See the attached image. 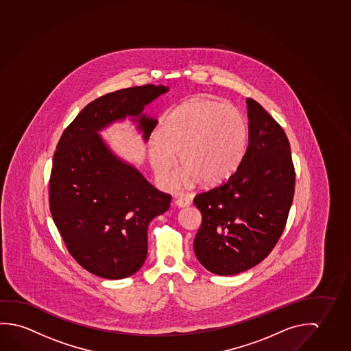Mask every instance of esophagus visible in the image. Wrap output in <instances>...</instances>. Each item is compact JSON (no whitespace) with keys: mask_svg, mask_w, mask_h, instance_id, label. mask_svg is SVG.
<instances>
[{"mask_svg":"<svg viewBox=\"0 0 351 351\" xmlns=\"http://www.w3.org/2000/svg\"><path fill=\"white\" fill-rule=\"evenodd\" d=\"M191 204V200L186 196H178L176 199V205L178 207H188Z\"/></svg>","mask_w":351,"mask_h":351,"instance_id":"obj_1","label":"esophagus"}]
</instances>
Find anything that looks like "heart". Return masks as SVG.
Returning a JSON list of instances; mask_svg holds the SVG:
<instances>
[{
	"label": "heart",
	"instance_id": "heart-1",
	"mask_svg": "<svg viewBox=\"0 0 351 351\" xmlns=\"http://www.w3.org/2000/svg\"><path fill=\"white\" fill-rule=\"evenodd\" d=\"M246 123L235 107L212 101H190L178 107L157 129L150 146L151 166L158 178L173 185L179 167L201 186L229 178L244 154Z\"/></svg>",
	"mask_w": 351,
	"mask_h": 351
}]
</instances>
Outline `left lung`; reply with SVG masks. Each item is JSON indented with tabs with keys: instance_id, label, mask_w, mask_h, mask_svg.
Masks as SVG:
<instances>
[{
	"instance_id": "obj_1",
	"label": "left lung",
	"mask_w": 351,
	"mask_h": 351,
	"mask_svg": "<svg viewBox=\"0 0 351 351\" xmlns=\"http://www.w3.org/2000/svg\"><path fill=\"white\" fill-rule=\"evenodd\" d=\"M249 144L227 183L196 195L202 223L195 255L219 276L244 272L266 258L283 233L294 196L295 171L283 128L246 100Z\"/></svg>"
}]
</instances>
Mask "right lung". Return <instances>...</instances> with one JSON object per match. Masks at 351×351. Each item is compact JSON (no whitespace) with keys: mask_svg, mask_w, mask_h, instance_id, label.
<instances>
[{"mask_svg":"<svg viewBox=\"0 0 351 351\" xmlns=\"http://www.w3.org/2000/svg\"><path fill=\"white\" fill-rule=\"evenodd\" d=\"M168 90L147 84L101 96L84 107L57 144L51 215L74 260L101 278L139 271L147 256V227L172 197L117 156L100 132L129 118L146 143L157 119L145 107Z\"/></svg>","mask_w":351,"mask_h":351,"instance_id":"1","label":"right lung"}]
</instances>
